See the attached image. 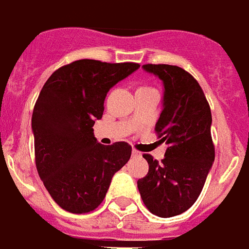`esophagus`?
Here are the masks:
<instances>
[{"instance_id":"obj_1","label":"esophagus","mask_w":249,"mask_h":249,"mask_svg":"<svg viewBox=\"0 0 249 249\" xmlns=\"http://www.w3.org/2000/svg\"><path fill=\"white\" fill-rule=\"evenodd\" d=\"M132 157H141V152L137 151V150H132Z\"/></svg>"}]
</instances>
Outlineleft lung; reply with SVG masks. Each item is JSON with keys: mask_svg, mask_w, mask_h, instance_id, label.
Instances as JSON below:
<instances>
[{"mask_svg": "<svg viewBox=\"0 0 249 249\" xmlns=\"http://www.w3.org/2000/svg\"><path fill=\"white\" fill-rule=\"evenodd\" d=\"M143 69L159 77L164 86L155 131L159 142L168 147L160 163L143 155L148 172L138 180V190L151 213L177 216L196 201L215 160L211 108L200 85L182 67L148 63Z\"/></svg>", "mask_w": 249, "mask_h": 249, "instance_id": "obj_1", "label": "left lung"}]
</instances>
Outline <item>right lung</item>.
I'll return each mask as SVG.
<instances>
[{
    "label": "right lung",
    "mask_w": 249,
    "mask_h": 249,
    "mask_svg": "<svg viewBox=\"0 0 249 249\" xmlns=\"http://www.w3.org/2000/svg\"><path fill=\"white\" fill-rule=\"evenodd\" d=\"M138 69L134 62L79 59L59 67L43 85L32 117L36 166L65 211H94L131 157L128 143H98L92 126L102 118L108 90Z\"/></svg>",
    "instance_id": "right-lung-1"
}]
</instances>
